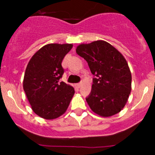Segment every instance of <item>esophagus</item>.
Returning <instances> with one entry per match:
<instances>
[{"mask_svg":"<svg viewBox=\"0 0 155 155\" xmlns=\"http://www.w3.org/2000/svg\"><path fill=\"white\" fill-rule=\"evenodd\" d=\"M76 86L79 88V87H81V83H78V84H76Z\"/></svg>","mask_w":155,"mask_h":155,"instance_id":"obj_1","label":"esophagus"}]
</instances>
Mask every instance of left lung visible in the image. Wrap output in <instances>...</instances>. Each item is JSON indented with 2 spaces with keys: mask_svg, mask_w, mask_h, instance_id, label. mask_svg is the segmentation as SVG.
<instances>
[{
  "mask_svg": "<svg viewBox=\"0 0 155 155\" xmlns=\"http://www.w3.org/2000/svg\"><path fill=\"white\" fill-rule=\"evenodd\" d=\"M76 53L87 62L96 76L87 104L94 113L110 117L124 109L131 91L132 76L125 57L109 42L97 40L81 43Z\"/></svg>",
  "mask_w": 155,
  "mask_h": 155,
  "instance_id": "8db88e82",
  "label": "left lung"
}]
</instances>
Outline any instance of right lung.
<instances>
[{"instance_id": "obj_1", "label": "right lung", "mask_w": 155, "mask_h": 155, "mask_svg": "<svg viewBox=\"0 0 155 155\" xmlns=\"http://www.w3.org/2000/svg\"><path fill=\"white\" fill-rule=\"evenodd\" d=\"M73 44L50 43L30 59L23 80L31 109L46 120H54L65 113L74 94V88L59 80L64 74L61 64Z\"/></svg>"}]
</instances>
